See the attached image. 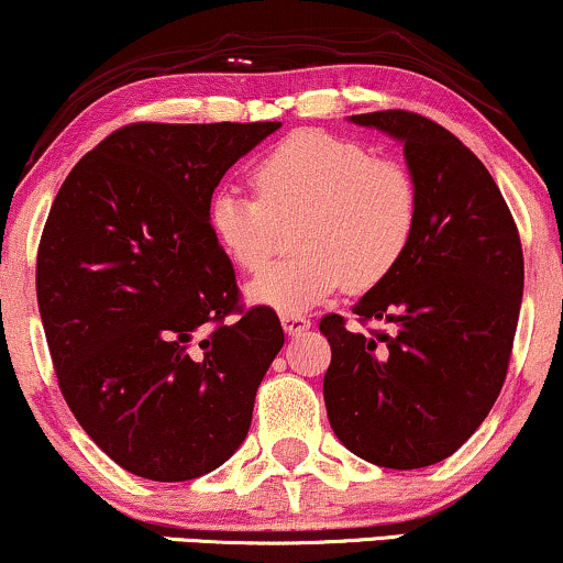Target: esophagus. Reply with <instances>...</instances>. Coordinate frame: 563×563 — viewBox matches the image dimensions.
<instances>
[{
  "mask_svg": "<svg viewBox=\"0 0 563 563\" xmlns=\"http://www.w3.org/2000/svg\"><path fill=\"white\" fill-rule=\"evenodd\" d=\"M280 322H283V330H286V334H301L311 327V319L306 314H283Z\"/></svg>",
  "mask_w": 563,
  "mask_h": 563,
  "instance_id": "esophagus-1",
  "label": "esophagus"
}]
</instances>
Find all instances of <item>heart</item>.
<instances>
[{
    "instance_id": "heart-1",
    "label": "heart",
    "mask_w": 563,
    "mask_h": 563,
    "mask_svg": "<svg viewBox=\"0 0 563 563\" xmlns=\"http://www.w3.org/2000/svg\"><path fill=\"white\" fill-rule=\"evenodd\" d=\"M257 195L225 187L208 208L220 252L257 273L283 241V225L301 223V252L249 283L254 303L301 314L345 286L372 290L389 280L421 225V189L400 161L376 158L361 142L301 130L288 134L252 168Z\"/></svg>"
}]
</instances>
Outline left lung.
<instances>
[{
  "label": "left lung",
  "instance_id": "left-lung-1",
  "mask_svg": "<svg viewBox=\"0 0 563 563\" xmlns=\"http://www.w3.org/2000/svg\"><path fill=\"white\" fill-rule=\"evenodd\" d=\"M402 142L421 189V225L400 269L353 314L387 330L319 322L332 347L324 405L332 431L379 467L412 471L446 460L494 408L511 358L525 260L517 223L471 147L412 111L355 113Z\"/></svg>",
  "mask_w": 563,
  "mask_h": 563
}]
</instances>
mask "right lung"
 <instances>
[{"label":"right lung","mask_w":563,"mask_h":563,"mask_svg":"<svg viewBox=\"0 0 563 563\" xmlns=\"http://www.w3.org/2000/svg\"><path fill=\"white\" fill-rule=\"evenodd\" d=\"M275 130L126 124L82 155L46 218L35 294L59 389L85 433L140 478L223 465L286 343L269 306L244 309L208 225L225 170Z\"/></svg>","instance_id":"obj_1"}]
</instances>
